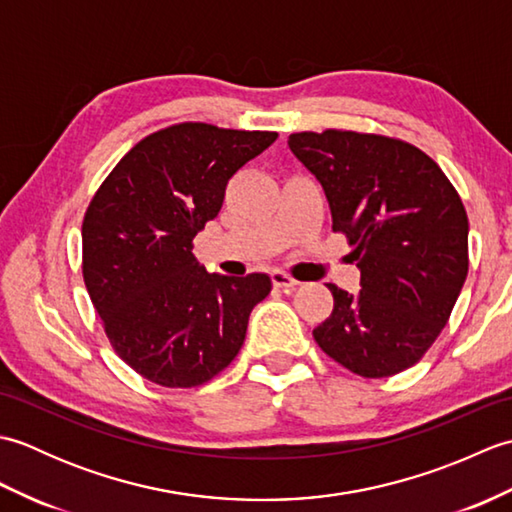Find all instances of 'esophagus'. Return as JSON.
I'll list each match as a JSON object with an SVG mask.
<instances>
[{
	"mask_svg": "<svg viewBox=\"0 0 512 512\" xmlns=\"http://www.w3.org/2000/svg\"><path fill=\"white\" fill-rule=\"evenodd\" d=\"M270 279H273V286L275 288H284V290H292V288H297L299 286V281L297 279H292L290 275H286V273H281V270H275L273 275H270Z\"/></svg>",
	"mask_w": 512,
	"mask_h": 512,
	"instance_id": "esophagus-1",
	"label": "esophagus"
}]
</instances>
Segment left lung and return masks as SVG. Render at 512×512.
<instances>
[{
	"label": "left lung",
	"instance_id": "left-lung-1",
	"mask_svg": "<svg viewBox=\"0 0 512 512\" xmlns=\"http://www.w3.org/2000/svg\"><path fill=\"white\" fill-rule=\"evenodd\" d=\"M288 145L325 191L332 231L361 268V292L328 284L334 308L312 330L363 378L416 365L447 325L469 273V217L438 162L394 136L325 129Z\"/></svg>",
	"mask_w": 512,
	"mask_h": 512
}]
</instances>
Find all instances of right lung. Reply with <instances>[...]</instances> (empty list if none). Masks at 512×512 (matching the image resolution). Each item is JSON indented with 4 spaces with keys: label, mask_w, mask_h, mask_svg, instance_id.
<instances>
[{
    "label": "right lung",
    "mask_w": 512,
    "mask_h": 512,
    "mask_svg": "<svg viewBox=\"0 0 512 512\" xmlns=\"http://www.w3.org/2000/svg\"><path fill=\"white\" fill-rule=\"evenodd\" d=\"M277 132L176 123L118 160L83 215V281L114 352L149 383L187 389L233 363L270 277L209 275L193 239L226 184Z\"/></svg>",
    "instance_id": "add662e5"
}]
</instances>
